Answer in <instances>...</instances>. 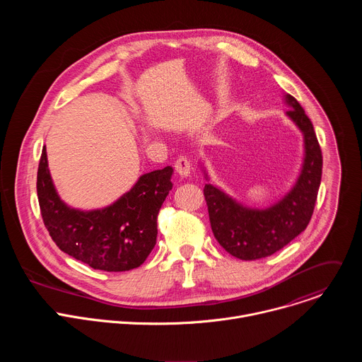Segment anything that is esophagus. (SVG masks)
Here are the masks:
<instances>
[{
	"label": "esophagus",
	"mask_w": 362,
	"mask_h": 362,
	"mask_svg": "<svg viewBox=\"0 0 362 362\" xmlns=\"http://www.w3.org/2000/svg\"><path fill=\"white\" fill-rule=\"evenodd\" d=\"M175 169H176V173L180 176V177H187L190 175V170H192V165H190V160L186 158V156H180L176 163H175Z\"/></svg>",
	"instance_id": "obj_1"
}]
</instances>
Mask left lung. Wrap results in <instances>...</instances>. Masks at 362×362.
<instances>
[{
  "mask_svg": "<svg viewBox=\"0 0 362 362\" xmlns=\"http://www.w3.org/2000/svg\"><path fill=\"white\" fill-rule=\"evenodd\" d=\"M291 109L285 116L303 137V158L293 185L265 208L247 206L211 182L203 160L199 166L208 183L203 193L208 203L212 232L221 246L242 261L271 256L305 230L314 214L322 175V153L311 120L296 98L284 95Z\"/></svg>",
  "mask_w": 362,
  "mask_h": 362,
  "instance_id": "1",
  "label": "left lung"
}]
</instances>
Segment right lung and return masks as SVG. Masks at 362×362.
Masks as SVG:
<instances>
[{"mask_svg":"<svg viewBox=\"0 0 362 362\" xmlns=\"http://www.w3.org/2000/svg\"><path fill=\"white\" fill-rule=\"evenodd\" d=\"M172 175L170 166L144 173L116 202L83 211L60 197L44 147L37 173L44 225L63 252L94 269L124 272L139 268L156 245L158 215L172 190Z\"/></svg>","mask_w":362,"mask_h":362,"instance_id":"add662e5","label":"right lung"}]
</instances>
